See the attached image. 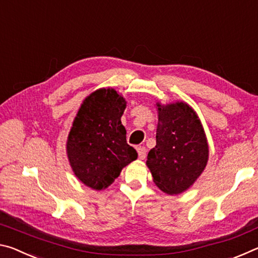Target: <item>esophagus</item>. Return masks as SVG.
Segmentation results:
<instances>
[{
    "label": "esophagus",
    "mask_w": 258,
    "mask_h": 258,
    "mask_svg": "<svg viewBox=\"0 0 258 258\" xmlns=\"http://www.w3.org/2000/svg\"><path fill=\"white\" fill-rule=\"evenodd\" d=\"M137 150H138V154H139V158L140 159H145L146 156H147L146 148L145 147H138Z\"/></svg>",
    "instance_id": "1"
}]
</instances>
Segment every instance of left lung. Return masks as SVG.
<instances>
[{"label": "left lung", "mask_w": 258, "mask_h": 258, "mask_svg": "<svg viewBox=\"0 0 258 258\" xmlns=\"http://www.w3.org/2000/svg\"><path fill=\"white\" fill-rule=\"evenodd\" d=\"M156 147L147 166L155 184L167 195H180L194 185L206 168L209 147L197 112L184 101L156 102Z\"/></svg>", "instance_id": "8db88e82"}]
</instances>
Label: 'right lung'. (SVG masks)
Returning a JSON list of instances; mask_svg holds the SVG:
<instances>
[{
    "label": "right lung",
    "mask_w": 258,
    "mask_h": 258,
    "mask_svg": "<svg viewBox=\"0 0 258 258\" xmlns=\"http://www.w3.org/2000/svg\"><path fill=\"white\" fill-rule=\"evenodd\" d=\"M126 103L115 89L102 87L83 100L73 120L66 143L69 164L78 180L95 191L107 189L138 158L120 120Z\"/></svg>",
    "instance_id": "right-lung-1"
}]
</instances>
